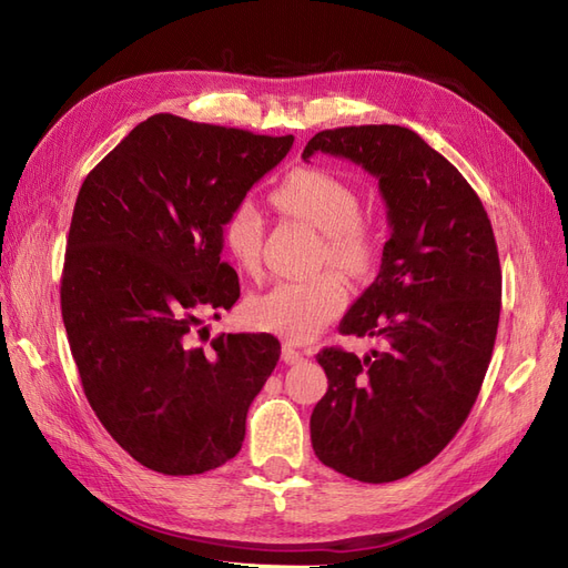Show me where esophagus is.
I'll list each match as a JSON object with an SVG mask.
<instances>
[{
    "mask_svg": "<svg viewBox=\"0 0 568 568\" xmlns=\"http://www.w3.org/2000/svg\"><path fill=\"white\" fill-rule=\"evenodd\" d=\"M303 351H298L296 346H294V343H284V346H282V359H284V363L286 365H298L301 363V359H303Z\"/></svg>",
    "mask_w": 568,
    "mask_h": 568,
    "instance_id": "esophagus-1",
    "label": "esophagus"
}]
</instances>
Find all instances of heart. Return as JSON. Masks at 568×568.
<instances>
[{
  "label": "heart",
  "instance_id": "obj_1",
  "mask_svg": "<svg viewBox=\"0 0 568 568\" xmlns=\"http://www.w3.org/2000/svg\"><path fill=\"white\" fill-rule=\"evenodd\" d=\"M272 201L322 232L320 263L346 274H365L376 255V227L359 213L355 186L326 168H296L274 186ZM265 217L248 199L236 201L222 217L220 239L239 270L257 274L263 265ZM348 305V284L338 272L311 280H284L248 298L246 315L253 326L288 341H311L324 324Z\"/></svg>",
  "mask_w": 568,
  "mask_h": 568
}]
</instances>
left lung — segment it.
<instances>
[{
  "mask_svg": "<svg viewBox=\"0 0 568 568\" xmlns=\"http://www.w3.org/2000/svg\"><path fill=\"white\" fill-rule=\"evenodd\" d=\"M317 151L379 180L390 236L379 274L338 324L388 348L317 353L329 388L311 417L313 450L343 476L388 484L432 462L469 417L500 322V257L484 203L417 132L324 130L303 161Z\"/></svg>",
  "mask_w": 568,
  "mask_h": 568,
  "instance_id": "8db88e82",
  "label": "left lung"
}]
</instances>
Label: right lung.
<instances>
[{
  "label": "right lung",
  "instance_id": "1",
  "mask_svg": "<svg viewBox=\"0 0 568 568\" xmlns=\"http://www.w3.org/2000/svg\"><path fill=\"white\" fill-rule=\"evenodd\" d=\"M291 144V134L159 113L80 186L61 315L94 415L146 469L192 476L242 450L248 407L282 346L270 334H220L203 346L194 329L239 298L222 217Z\"/></svg>",
  "mask_w": 568,
  "mask_h": 568
}]
</instances>
